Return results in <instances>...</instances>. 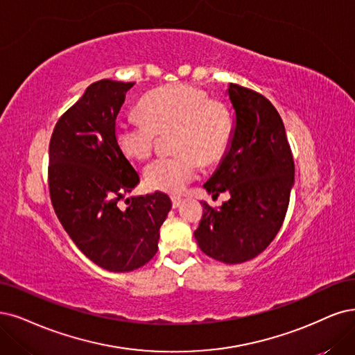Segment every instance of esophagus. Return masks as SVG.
Segmentation results:
<instances>
[{"label": "esophagus", "instance_id": "esophagus-1", "mask_svg": "<svg viewBox=\"0 0 355 355\" xmlns=\"http://www.w3.org/2000/svg\"><path fill=\"white\" fill-rule=\"evenodd\" d=\"M171 202H173L174 207H178L180 203H181V198H180V196H171Z\"/></svg>", "mask_w": 355, "mask_h": 355}]
</instances>
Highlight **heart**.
<instances>
[{"label":"heart","instance_id":"1","mask_svg":"<svg viewBox=\"0 0 355 355\" xmlns=\"http://www.w3.org/2000/svg\"><path fill=\"white\" fill-rule=\"evenodd\" d=\"M143 116L118 118L115 140L123 153L135 161L149 157L159 133L171 135L177 152L153 159L144 168V182L152 190L180 193L205 165L225 155L232 135L228 105L190 85H173L150 92L140 102Z\"/></svg>","mask_w":355,"mask_h":355}]
</instances>
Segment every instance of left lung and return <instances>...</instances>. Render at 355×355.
<instances>
[{
	"mask_svg": "<svg viewBox=\"0 0 355 355\" xmlns=\"http://www.w3.org/2000/svg\"><path fill=\"white\" fill-rule=\"evenodd\" d=\"M228 95L235 110L231 146L203 187L231 198L219 209L200 202L194 239L209 257L235 265L256 257L277 237L290 203L294 159L282 118L268 98L235 83Z\"/></svg>",
	"mask_w": 355,
	"mask_h": 355,
	"instance_id": "1",
	"label": "left lung"
}]
</instances>
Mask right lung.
Returning <instances> with one entry per match:
<instances>
[{
    "label": "right lung",
    "instance_id": "right-lung-1",
    "mask_svg": "<svg viewBox=\"0 0 355 355\" xmlns=\"http://www.w3.org/2000/svg\"><path fill=\"white\" fill-rule=\"evenodd\" d=\"M135 83H92L60 118L49 141L48 187L54 211L87 259L111 272L135 270L155 256L171 209L165 193L127 199L139 182L115 140V120Z\"/></svg>",
    "mask_w": 355,
    "mask_h": 355
}]
</instances>
